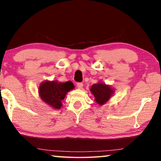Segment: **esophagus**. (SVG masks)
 I'll return each instance as SVG.
<instances>
[{
	"instance_id": "obj_1",
	"label": "esophagus",
	"mask_w": 161,
	"mask_h": 161,
	"mask_svg": "<svg viewBox=\"0 0 161 161\" xmlns=\"http://www.w3.org/2000/svg\"><path fill=\"white\" fill-rule=\"evenodd\" d=\"M83 87V84L82 82H79L77 83V88H79V89H82Z\"/></svg>"
}]
</instances>
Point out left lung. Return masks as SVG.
I'll return each mask as SVG.
<instances>
[{"label":"left lung","mask_w":161,"mask_h":161,"mask_svg":"<svg viewBox=\"0 0 161 161\" xmlns=\"http://www.w3.org/2000/svg\"><path fill=\"white\" fill-rule=\"evenodd\" d=\"M90 91L93 94L95 101L99 105L106 104L114 93V90L111 87L103 82L92 85Z\"/></svg>","instance_id":"obj_1"}]
</instances>
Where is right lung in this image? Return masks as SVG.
I'll list each match as a JSON object with an SVG mask.
<instances>
[{
	"mask_svg": "<svg viewBox=\"0 0 161 161\" xmlns=\"http://www.w3.org/2000/svg\"><path fill=\"white\" fill-rule=\"evenodd\" d=\"M74 88L73 83L70 81L58 82L57 81H45L42 82L38 88L40 97L44 102L54 109H60L62 101L66 94Z\"/></svg>",
	"mask_w": 161,
	"mask_h": 161,
	"instance_id": "add662e5",
	"label": "right lung"
}]
</instances>
